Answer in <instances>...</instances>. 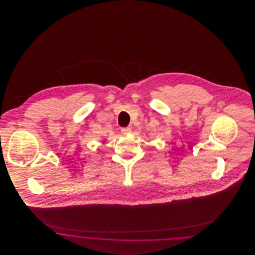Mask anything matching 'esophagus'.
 I'll return each instance as SVG.
<instances>
[{
  "label": "esophagus",
  "instance_id": "34e87169",
  "mask_svg": "<svg viewBox=\"0 0 255 255\" xmlns=\"http://www.w3.org/2000/svg\"><path fill=\"white\" fill-rule=\"evenodd\" d=\"M132 132V129L130 127H123L122 128V133L123 134H129Z\"/></svg>",
  "mask_w": 255,
  "mask_h": 255
}]
</instances>
